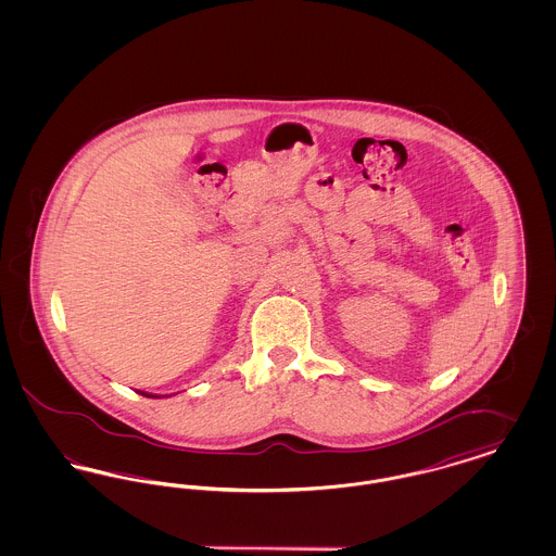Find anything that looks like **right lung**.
Listing matches in <instances>:
<instances>
[{
    "label": "right lung",
    "instance_id": "add662e5",
    "mask_svg": "<svg viewBox=\"0 0 556 556\" xmlns=\"http://www.w3.org/2000/svg\"><path fill=\"white\" fill-rule=\"evenodd\" d=\"M139 394H141V396H148V397H160V396H156V394H146V392H139Z\"/></svg>",
    "mask_w": 556,
    "mask_h": 556
}]
</instances>
